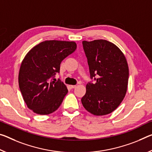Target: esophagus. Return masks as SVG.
Returning a JSON list of instances; mask_svg holds the SVG:
<instances>
[{
    "label": "esophagus",
    "instance_id": "obj_1",
    "mask_svg": "<svg viewBox=\"0 0 152 152\" xmlns=\"http://www.w3.org/2000/svg\"><path fill=\"white\" fill-rule=\"evenodd\" d=\"M69 86L70 88H75L76 87V85H69Z\"/></svg>",
    "mask_w": 152,
    "mask_h": 152
}]
</instances>
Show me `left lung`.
Segmentation results:
<instances>
[{
    "instance_id": "1",
    "label": "left lung",
    "mask_w": 152,
    "mask_h": 152,
    "mask_svg": "<svg viewBox=\"0 0 152 152\" xmlns=\"http://www.w3.org/2000/svg\"><path fill=\"white\" fill-rule=\"evenodd\" d=\"M91 78L95 84L86 86L82 104L95 115L110 114L119 106L126 95L129 76L128 63L123 53L106 40L83 41Z\"/></svg>"
}]
</instances>
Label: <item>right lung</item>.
Listing matches in <instances>:
<instances>
[{
    "label": "right lung",
    "instance_id": "add662e5",
    "mask_svg": "<svg viewBox=\"0 0 152 152\" xmlns=\"http://www.w3.org/2000/svg\"><path fill=\"white\" fill-rule=\"evenodd\" d=\"M74 41L45 40L32 48L21 62L18 82L24 102L40 115L56 111L68 92L66 86L51 78L59 72L60 64L75 51Z\"/></svg>",
    "mask_w": 152,
    "mask_h": 152
}]
</instances>
